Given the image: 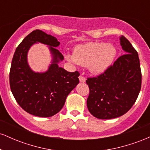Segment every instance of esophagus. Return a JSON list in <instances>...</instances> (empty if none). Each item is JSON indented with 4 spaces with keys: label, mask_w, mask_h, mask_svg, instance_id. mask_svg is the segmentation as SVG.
Wrapping results in <instances>:
<instances>
[{
    "label": "esophagus",
    "mask_w": 150,
    "mask_h": 150,
    "mask_svg": "<svg viewBox=\"0 0 150 150\" xmlns=\"http://www.w3.org/2000/svg\"><path fill=\"white\" fill-rule=\"evenodd\" d=\"M79 80H80L81 82H85L86 80V78L84 76H82V75H80V76H79Z\"/></svg>",
    "instance_id": "34e87169"
}]
</instances>
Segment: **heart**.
Returning <instances> with one entry per match:
<instances>
[{"instance_id":"b5f03b06","label":"heart","mask_w":150,"mask_h":150,"mask_svg":"<svg viewBox=\"0 0 150 150\" xmlns=\"http://www.w3.org/2000/svg\"><path fill=\"white\" fill-rule=\"evenodd\" d=\"M116 51L111 44L104 42H89L75 47L73 55L65 54L68 61L88 67L93 73L104 72L112 63Z\"/></svg>"}]
</instances>
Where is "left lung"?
Segmentation results:
<instances>
[{
	"instance_id": "obj_1",
	"label": "left lung",
	"mask_w": 150,
	"mask_h": 150,
	"mask_svg": "<svg viewBox=\"0 0 150 150\" xmlns=\"http://www.w3.org/2000/svg\"><path fill=\"white\" fill-rule=\"evenodd\" d=\"M120 45L125 51L97 77H87L89 111L99 119L124 115L135 104L142 85L140 60L137 51L122 36Z\"/></svg>"
}]
</instances>
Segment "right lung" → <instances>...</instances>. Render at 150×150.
Masks as SVG:
<instances>
[{
	"label": "right lung",
	"mask_w": 150,
	"mask_h": 150,
	"mask_svg": "<svg viewBox=\"0 0 150 150\" xmlns=\"http://www.w3.org/2000/svg\"><path fill=\"white\" fill-rule=\"evenodd\" d=\"M36 42L50 46L53 63L44 74L34 73L26 62L27 51ZM60 42L53 36L36 30L17 47L10 70V86L15 100L26 112L39 117H51L64 106L67 96L79 83L78 71L68 72L58 62L63 56L56 46Z\"/></svg>",
	"instance_id": "1"
}]
</instances>
